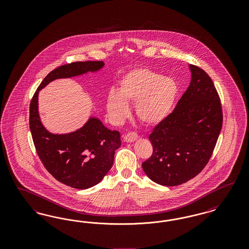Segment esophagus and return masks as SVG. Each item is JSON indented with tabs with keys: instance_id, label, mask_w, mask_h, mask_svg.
I'll list each match as a JSON object with an SVG mask.
<instances>
[{
	"instance_id": "esophagus-1",
	"label": "esophagus",
	"mask_w": 249,
	"mask_h": 249,
	"mask_svg": "<svg viewBox=\"0 0 249 249\" xmlns=\"http://www.w3.org/2000/svg\"><path fill=\"white\" fill-rule=\"evenodd\" d=\"M137 138H138V135H137V133H135L134 131H130V132L126 133L125 136H124V140H125L126 142H129L135 141Z\"/></svg>"
}]
</instances>
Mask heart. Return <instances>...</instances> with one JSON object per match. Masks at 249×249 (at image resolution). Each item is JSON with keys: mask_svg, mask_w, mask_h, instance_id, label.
I'll list each match as a JSON object with an SVG mask.
<instances>
[{"mask_svg": "<svg viewBox=\"0 0 249 249\" xmlns=\"http://www.w3.org/2000/svg\"><path fill=\"white\" fill-rule=\"evenodd\" d=\"M178 94V85L172 77L161 76L149 68H138L127 73L119 93L111 90L107 96V110L115 120L129 113L128 102L135 103V114L145 124H157L172 111Z\"/></svg>", "mask_w": 249, "mask_h": 249, "instance_id": "1", "label": "heart"}]
</instances>
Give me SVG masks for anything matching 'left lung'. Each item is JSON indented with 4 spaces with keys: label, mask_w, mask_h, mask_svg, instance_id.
I'll use <instances>...</instances> for the list:
<instances>
[{
    "label": "left lung",
    "mask_w": 249,
    "mask_h": 249,
    "mask_svg": "<svg viewBox=\"0 0 249 249\" xmlns=\"http://www.w3.org/2000/svg\"><path fill=\"white\" fill-rule=\"evenodd\" d=\"M191 81L177 107L150 133L153 152L142 163L157 184L174 187L199 175L213 154L222 128L219 95L211 77L190 64Z\"/></svg>",
    "instance_id": "left-lung-1"
}]
</instances>
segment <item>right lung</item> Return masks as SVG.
Instances as JSON below:
<instances>
[{
    "instance_id": "obj_1",
    "label": "right lung",
    "mask_w": 249,
    "mask_h": 249,
    "mask_svg": "<svg viewBox=\"0 0 249 249\" xmlns=\"http://www.w3.org/2000/svg\"><path fill=\"white\" fill-rule=\"evenodd\" d=\"M103 61H75L50 71L37 88L30 104V130L36 152L48 173L59 182L77 190L97 185L114 163L121 145L118 130H108L99 119H90L80 130L69 134H52L39 119V90L57 78L71 77L99 70Z\"/></svg>"
}]
</instances>
